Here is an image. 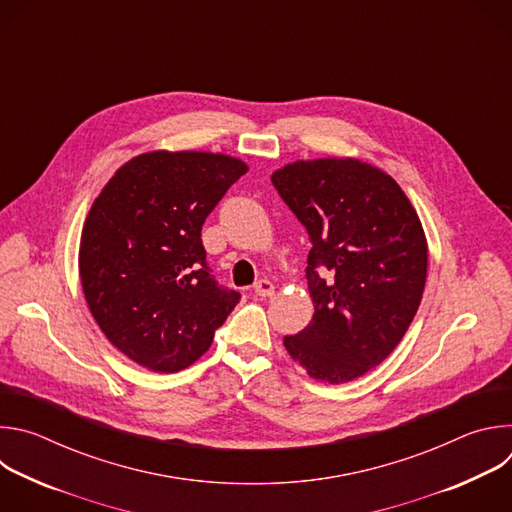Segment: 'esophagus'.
Listing matches in <instances>:
<instances>
[{
	"label": "esophagus",
	"instance_id": "1",
	"mask_svg": "<svg viewBox=\"0 0 512 512\" xmlns=\"http://www.w3.org/2000/svg\"><path fill=\"white\" fill-rule=\"evenodd\" d=\"M273 291H275V287H273V283H271L269 279H259V281L255 283V294L261 296V298L273 296Z\"/></svg>",
	"mask_w": 512,
	"mask_h": 512
}]
</instances>
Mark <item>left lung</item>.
Masks as SVG:
<instances>
[{"instance_id":"8db88e82","label":"left lung","mask_w":512,"mask_h":512,"mask_svg":"<svg viewBox=\"0 0 512 512\" xmlns=\"http://www.w3.org/2000/svg\"><path fill=\"white\" fill-rule=\"evenodd\" d=\"M271 182L312 243L314 318L283 344L310 377L354 381L395 350L419 308L427 275L419 216L389 174L352 158L289 164Z\"/></svg>"}]
</instances>
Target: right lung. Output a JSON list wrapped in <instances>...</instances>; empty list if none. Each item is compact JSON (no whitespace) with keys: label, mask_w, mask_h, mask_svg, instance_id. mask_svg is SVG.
<instances>
[{"label":"right lung","mask_w":512,"mask_h":512,"mask_svg":"<svg viewBox=\"0 0 512 512\" xmlns=\"http://www.w3.org/2000/svg\"><path fill=\"white\" fill-rule=\"evenodd\" d=\"M245 172L223 154H141L93 202L79 251L85 298L109 342L141 367H190L239 304V291L214 279L200 233Z\"/></svg>","instance_id":"add662e5"}]
</instances>
